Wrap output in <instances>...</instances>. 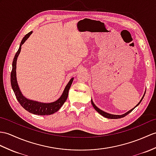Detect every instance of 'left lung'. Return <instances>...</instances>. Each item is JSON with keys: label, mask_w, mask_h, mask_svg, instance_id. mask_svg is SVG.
<instances>
[{"label": "left lung", "mask_w": 156, "mask_h": 156, "mask_svg": "<svg viewBox=\"0 0 156 156\" xmlns=\"http://www.w3.org/2000/svg\"><path fill=\"white\" fill-rule=\"evenodd\" d=\"M144 95H145V93H144V96H143V97H142V98L141 99V100L140 101V102H139L138 104H137L134 108H132V110H129L128 112H126V113H125V114H122V115H114V114H110L106 113V112H104V111H102V110H100V109H99V108H98L97 106H96V105L93 103L92 100H91V103H92V106H93L94 108V109H95L98 112V113H99L100 114L102 115V116H104V117H105V118H109V119H118V118H124V117H125L126 115H128V114H129L130 112H131L133 109H134V108H135L136 106H138V105L140 104V103L141 102H142V99L144 98Z\"/></svg>", "instance_id": "1"}]
</instances>
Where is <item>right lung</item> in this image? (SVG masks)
Wrapping results in <instances>:
<instances>
[{
  "label": "right lung",
  "mask_w": 156,
  "mask_h": 156,
  "mask_svg": "<svg viewBox=\"0 0 156 156\" xmlns=\"http://www.w3.org/2000/svg\"><path fill=\"white\" fill-rule=\"evenodd\" d=\"M32 33V32L30 31L28 32V34L24 36L23 41H21L20 45L19 50L16 52L15 56L13 59L12 62V69L11 71V74H10V82H11V86L13 91L14 92V94L16 96L17 100L22 106V107L24 108L27 111L29 112L30 113L37 115H50L56 112L66 102V100L68 98V91L72 85V83L73 82L74 78H72L68 84L66 85V88H65L62 94L60 96V98L55 101V102L52 103H41L38 102H36V101H32L30 100H28L26 98L24 97L23 95L22 94L18 86V83L16 81V61L17 58L19 56V54L21 50V46L23 45L24 42L27 41L28 38L30 37V35Z\"/></svg>",
  "instance_id": "obj_1"
}]
</instances>
